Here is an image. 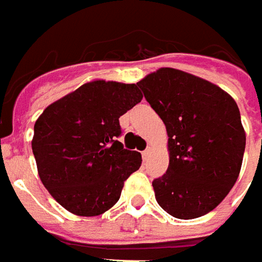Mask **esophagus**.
Returning a JSON list of instances; mask_svg holds the SVG:
<instances>
[{
    "mask_svg": "<svg viewBox=\"0 0 262 262\" xmlns=\"http://www.w3.org/2000/svg\"><path fill=\"white\" fill-rule=\"evenodd\" d=\"M141 156H143V159H144V160H147V159H148V156H150V148H146V150L141 153Z\"/></svg>",
    "mask_w": 262,
    "mask_h": 262,
    "instance_id": "1",
    "label": "esophagus"
}]
</instances>
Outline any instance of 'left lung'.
<instances>
[{
    "label": "left lung",
    "mask_w": 262,
    "mask_h": 262,
    "mask_svg": "<svg viewBox=\"0 0 262 262\" xmlns=\"http://www.w3.org/2000/svg\"><path fill=\"white\" fill-rule=\"evenodd\" d=\"M137 86L169 137V167L153 181L159 206L182 220L210 213L242 166L247 136L236 102L216 84L175 68H159Z\"/></svg>",
    "instance_id": "left-lung-1"
}]
</instances>
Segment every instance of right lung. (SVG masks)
<instances>
[{
    "label": "right lung",
    "instance_id": "add662e5",
    "mask_svg": "<svg viewBox=\"0 0 262 262\" xmlns=\"http://www.w3.org/2000/svg\"><path fill=\"white\" fill-rule=\"evenodd\" d=\"M141 99L137 84L93 80L36 119L32 150L37 173L70 213L103 214L119 200L126 178L141 166V155L118 141L119 116Z\"/></svg>",
    "mask_w": 262,
    "mask_h": 262
}]
</instances>
